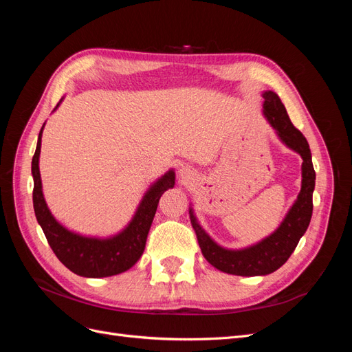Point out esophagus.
Returning <instances> with one entry per match:
<instances>
[{"label":"esophagus","instance_id":"34e87169","mask_svg":"<svg viewBox=\"0 0 352 352\" xmlns=\"http://www.w3.org/2000/svg\"><path fill=\"white\" fill-rule=\"evenodd\" d=\"M190 170L188 168V167H182V168H179V177L180 179H189L190 177Z\"/></svg>","mask_w":352,"mask_h":352}]
</instances>
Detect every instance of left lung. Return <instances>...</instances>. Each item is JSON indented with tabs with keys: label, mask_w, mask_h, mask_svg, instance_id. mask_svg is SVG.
Segmentation results:
<instances>
[{
	"label": "left lung",
	"mask_w": 352,
	"mask_h": 352,
	"mask_svg": "<svg viewBox=\"0 0 352 352\" xmlns=\"http://www.w3.org/2000/svg\"><path fill=\"white\" fill-rule=\"evenodd\" d=\"M263 114L276 131L282 144L302 158L301 190L285 219L273 233L257 243L241 250L221 247L202 229L194 208L189 207V217L197 233L199 248L206 260L220 272L236 276H265L278 270L287 261L302 238L313 214V190L316 172L311 151L305 136L292 124L279 95L273 91L263 92Z\"/></svg>",
	"instance_id": "8db88e82"
}]
</instances>
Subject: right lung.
<instances>
[{
    "instance_id": "right-lung-1",
    "label": "right lung",
    "mask_w": 352,
    "mask_h": 352,
    "mask_svg": "<svg viewBox=\"0 0 352 352\" xmlns=\"http://www.w3.org/2000/svg\"><path fill=\"white\" fill-rule=\"evenodd\" d=\"M63 98L57 104L58 109ZM45 126V123H44ZM44 126L38 136L36 151L32 158V176H34V210L35 216L45 233L50 247L57 258L66 267L83 278H107L129 270L141 258L145 250V242L151 223L154 220L160 197L167 189L175 186V170L170 168L162 177H158L146 189L140 206H138L132 220L127 226L109 238L85 236L72 232L52 216L44 194H42V180L39 173L41 140Z\"/></svg>"
}]
</instances>
